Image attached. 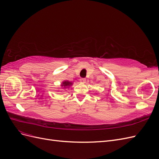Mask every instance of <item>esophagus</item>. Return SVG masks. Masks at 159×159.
I'll list each match as a JSON object with an SVG mask.
<instances>
[{
  "mask_svg": "<svg viewBox=\"0 0 159 159\" xmlns=\"http://www.w3.org/2000/svg\"><path fill=\"white\" fill-rule=\"evenodd\" d=\"M80 80L81 83H83V84L86 83V79H81Z\"/></svg>",
  "mask_w": 159,
  "mask_h": 159,
  "instance_id": "1",
  "label": "esophagus"
}]
</instances>
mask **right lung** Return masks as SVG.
Masks as SVG:
<instances>
[{
    "label": "right lung",
    "mask_w": 159,
    "mask_h": 159,
    "mask_svg": "<svg viewBox=\"0 0 159 159\" xmlns=\"http://www.w3.org/2000/svg\"><path fill=\"white\" fill-rule=\"evenodd\" d=\"M72 84H73V83H72V82H70L69 80H64V81H62V84H61V87L63 89H68L69 88V87H70V86H72ZM61 88V89H62Z\"/></svg>",
    "instance_id": "1"
}]
</instances>
